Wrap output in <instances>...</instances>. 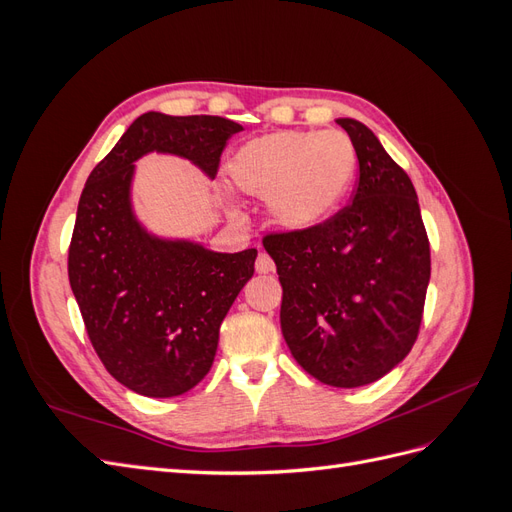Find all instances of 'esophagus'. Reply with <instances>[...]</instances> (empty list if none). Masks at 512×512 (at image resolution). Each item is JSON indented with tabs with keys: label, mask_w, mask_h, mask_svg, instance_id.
<instances>
[{
	"label": "esophagus",
	"mask_w": 512,
	"mask_h": 512,
	"mask_svg": "<svg viewBox=\"0 0 512 512\" xmlns=\"http://www.w3.org/2000/svg\"><path fill=\"white\" fill-rule=\"evenodd\" d=\"M275 271V262L271 260L269 254H258L256 258V273H273Z\"/></svg>",
	"instance_id": "34e87169"
}]
</instances>
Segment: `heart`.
<instances>
[{
    "mask_svg": "<svg viewBox=\"0 0 512 512\" xmlns=\"http://www.w3.org/2000/svg\"><path fill=\"white\" fill-rule=\"evenodd\" d=\"M356 170L350 136L339 130H286L252 138L228 162L230 181L267 198L273 224L305 232L342 205Z\"/></svg>",
    "mask_w": 512,
    "mask_h": 512,
    "instance_id": "b5f03b06",
    "label": "heart"
}]
</instances>
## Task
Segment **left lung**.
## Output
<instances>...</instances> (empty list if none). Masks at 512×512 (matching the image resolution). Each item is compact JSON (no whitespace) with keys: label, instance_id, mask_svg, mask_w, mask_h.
I'll list each match as a JSON object with an SVG mask.
<instances>
[{"label":"left lung","instance_id":"left-lung-1","mask_svg":"<svg viewBox=\"0 0 512 512\" xmlns=\"http://www.w3.org/2000/svg\"><path fill=\"white\" fill-rule=\"evenodd\" d=\"M359 158L352 203L305 232L265 237L282 282L280 322L316 380L356 389L412 350L431 275L414 185L365 123L337 119Z\"/></svg>","mask_w":512,"mask_h":512}]
</instances>
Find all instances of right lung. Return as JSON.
<instances>
[{
	"label": "right lung",
	"mask_w": 512,
	"mask_h": 512,
	"mask_svg": "<svg viewBox=\"0 0 512 512\" xmlns=\"http://www.w3.org/2000/svg\"><path fill=\"white\" fill-rule=\"evenodd\" d=\"M239 123L145 113L132 121L85 183L68 277L91 346L106 371L145 397H177L203 380L220 324L254 275L256 250L222 254L149 232L132 205L134 162L147 153L190 160L213 179Z\"/></svg>",
	"instance_id": "right-lung-1"
}]
</instances>
